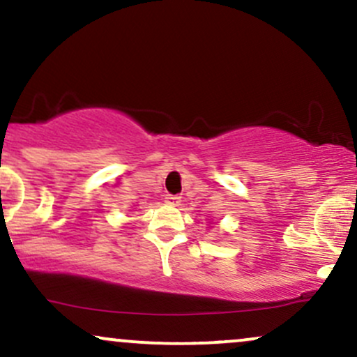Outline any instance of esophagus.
Returning a JSON list of instances; mask_svg holds the SVG:
<instances>
[{
    "mask_svg": "<svg viewBox=\"0 0 357 357\" xmlns=\"http://www.w3.org/2000/svg\"><path fill=\"white\" fill-rule=\"evenodd\" d=\"M165 202L169 204V205H174V207H177V205L180 204V197H177V195H167L165 197Z\"/></svg>",
    "mask_w": 357,
    "mask_h": 357,
    "instance_id": "1",
    "label": "esophagus"
}]
</instances>
